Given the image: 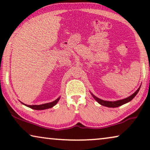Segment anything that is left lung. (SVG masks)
<instances>
[{
    "instance_id": "8db88e82",
    "label": "left lung",
    "mask_w": 150,
    "mask_h": 150,
    "mask_svg": "<svg viewBox=\"0 0 150 150\" xmlns=\"http://www.w3.org/2000/svg\"><path fill=\"white\" fill-rule=\"evenodd\" d=\"M140 87H139V88L136 91L134 92V93L132 94V95H131L130 96H129L128 98H125V99H123V100H117V101H115V102H111V101H105V100H101L100 99V98H98L96 97V96H95L93 95V94L91 93L92 96H93L94 99H95L96 101H97L98 103L101 104V105L102 106H106V107H110V108H116V107H118V106H122L123 105V104H126L127 103V102H130L132 100L133 98H134L135 96H136V95L137 94V93H138L139 89H140Z\"/></svg>"
}]
</instances>
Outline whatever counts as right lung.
I'll return each mask as SVG.
<instances>
[{
    "label": "right lung",
    "mask_w": 150,
    "mask_h": 150,
    "mask_svg": "<svg viewBox=\"0 0 150 150\" xmlns=\"http://www.w3.org/2000/svg\"><path fill=\"white\" fill-rule=\"evenodd\" d=\"M59 99H60V97L57 98V100H55L54 101H53L52 102H49V103H46V104H40V105H26V104H23L22 102V104H24L28 107H29L32 109L34 110H44V109H48V108H52V106H54V105H56L57 102H59Z\"/></svg>",
    "instance_id": "add662e5"
}]
</instances>
